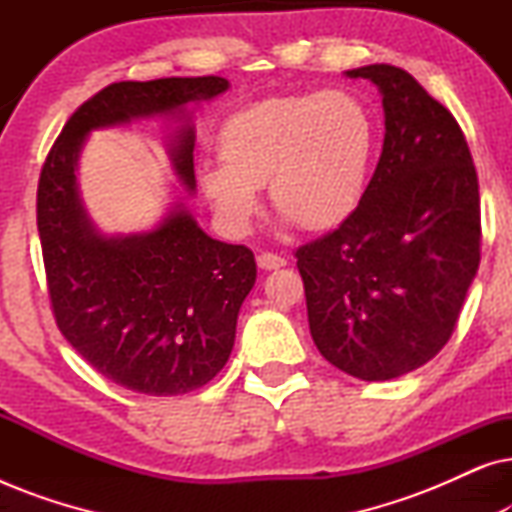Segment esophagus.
<instances>
[{
	"instance_id": "obj_1",
	"label": "esophagus",
	"mask_w": 512,
	"mask_h": 512,
	"mask_svg": "<svg viewBox=\"0 0 512 512\" xmlns=\"http://www.w3.org/2000/svg\"><path fill=\"white\" fill-rule=\"evenodd\" d=\"M256 263H258V268H261V270H279V268H284V265H286V258L277 256V254H270V251H263V254H258Z\"/></svg>"
}]
</instances>
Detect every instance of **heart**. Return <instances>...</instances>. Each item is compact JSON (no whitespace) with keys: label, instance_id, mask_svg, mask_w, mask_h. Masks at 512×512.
<instances>
[{"label":"heart","instance_id":"b5f03b06","mask_svg":"<svg viewBox=\"0 0 512 512\" xmlns=\"http://www.w3.org/2000/svg\"><path fill=\"white\" fill-rule=\"evenodd\" d=\"M375 144V118L349 90L270 97L221 125V163L202 165L198 181L230 235L249 233L265 184L286 221L331 230L361 205Z\"/></svg>","mask_w":512,"mask_h":512}]
</instances>
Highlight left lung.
<instances>
[{
	"instance_id": "8db88e82",
	"label": "left lung",
	"mask_w": 512,
	"mask_h": 512,
	"mask_svg": "<svg viewBox=\"0 0 512 512\" xmlns=\"http://www.w3.org/2000/svg\"><path fill=\"white\" fill-rule=\"evenodd\" d=\"M347 76L380 90L382 156L356 212L296 258L321 356L384 382L431 361L457 326L480 265L478 174L459 123L405 69Z\"/></svg>"
}]
</instances>
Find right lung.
I'll use <instances>...</instances> for the list:
<instances>
[{
    "label": "right lung",
    "instance_id": "1",
    "mask_svg": "<svg viewBox=\"0 0 512 512\" xmlns=\"http://www.w3.org/2000/svg\"><path fill=\"white\" fill-rule=\"evenodd\" d=\"M226 90L221 76L111 83L74 111L41 167L37 228L55 324L97 373L137 394H188L226 366L256 261L209 237L184 202L149 233L102 235L79 198L76 163L90 130L172 116L181 125L170 158L193 193L186 107Z\"/></svg>",
    "mask_w": 512,
    "mask_h": 512
}]
</instances>
